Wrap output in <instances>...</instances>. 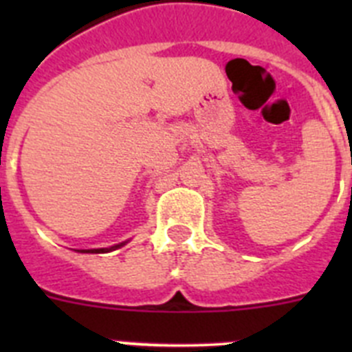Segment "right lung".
<instances>
[{
	"mask_svg": "<svg viewBox=\"0 0 352 352\" xmlns=\"http://www.w3.org/2000/svg\"><path fill=\"white\" fill-rule=\"evenodd\" d=\"M126 243H129V241H123V243L113 245V247H107V248H88V250H77V252H80V254H105V252L118 250V248H121L123 245H126Z\"/></svg>",
	"mask_w": 352,
	"mask_h": 352,
	"instance_id": "obj_1",
	"label": "right lung"
}]
</instances>
